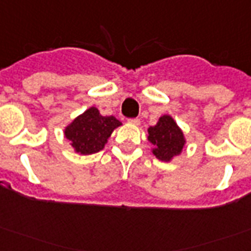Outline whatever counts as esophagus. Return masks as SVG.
<instances>
[{"label":"esophagus","instance_id":"1","mask_svg":"<svg viewBox=\"0 0 251 251\" xmlns=\"http://www.w3.org/2000/svg\"><path fill=\"white\" fill-rule=\"evenodd\" d=\"M128 123L133 124V126H139V124H140V120H139V119H129Z\"/></svg>","mask_w":251,"mask_h":251}]
</instances>
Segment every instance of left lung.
<instances>
[{
  "label": "left lung",
  "mask_w": 251,
  "mask_h": 251,
  "mask_svg": "<svg viewBox=\"0 0 251 251\" xmlns=\"http://www.w3.org/2000/svg\"><path fill=\"white\" fill-rule=\"evenodd\" d=\"M147 132V140L152 144L151 152L155 155V158L166 163L180 155L186 146L182 128L170 115L160 116L158 123L148 128Z\"/></svg>",
  "instance_id": "8db88e82"
}]
</instances>
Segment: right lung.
I'll return each instance as SVG.
<instances>
[{"mask_svg":"<svg viewBox=\"0 0 251 251\" xmlns=\"http://www.w3.org/2000/svg\"><path fill=\"white\" fill-rule=\"evenodd\" d=\"M120 126L115 116H103L98 108L89 107L64 128V135L75 152L91 155L101 151Z\"/></svg>","mask_w":251,"mask_h":251,"instance_id":"obj_1","label":"right lung"}]
</instances>
